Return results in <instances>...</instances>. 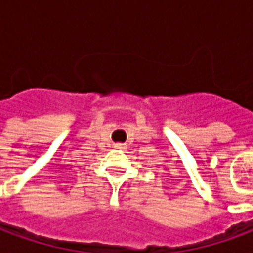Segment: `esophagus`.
Masks as SVG:
<instances>
[{
	"instance_id": "1",
	"label": "esophagus",
	"mask_w": 253,
	"mask_h": 253,
	"mask_svg": "<svg viewBox=\"0 0 253 253\" xmlns=\"http://www.w3.org/2000/svg\"><path fill=\"white\" fill-rule=\"evenodd\" d=\"M115 148L119 149V150H123V149L126 148V145L125 143H115Z\"/></svg>"
}]
</instances>
